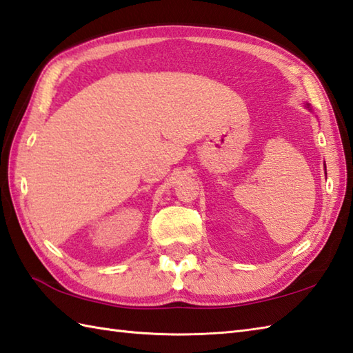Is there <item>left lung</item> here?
<instances>
[{"label":"left lung","instance_id":"1","mask_svg":"<svg viewBox=\"0 0 353 353\" xmlns=\"http://www.w3.org/2000/svg\"><path fill=\"white\" fill-rule=\"evenodd\" d=\"M305 106L307 108V110H309V111H312V108H311V105H309V103H305ZM325 169H326V164H325Z\"/></svg>","mask_w":353,"mask_h":353}]
</instances>
